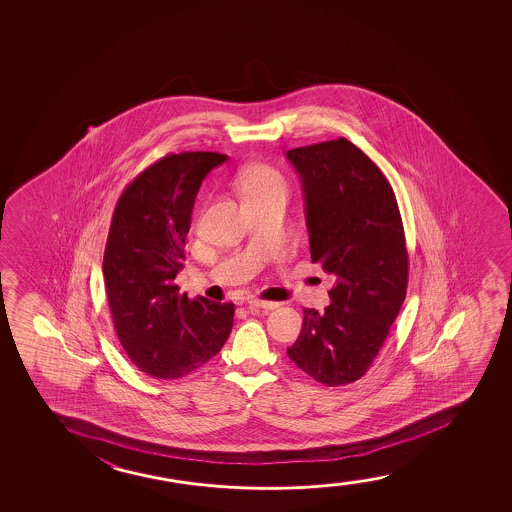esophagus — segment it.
Returning a JSON list of instances; mask_svg holds the SVG:
<instances>
[{
    "instance_id": "34e87169",
    "label": "esophagus",
    "mask_w": 512,
    "mask_h": 512,
    "mask_svg": "<svg viewBox=\"0 0 512 512\" xmlns=\"http://www.w3.org/2000/svg\"><path fill=\"white\" fill-rule=\"evenodd\" d=\"M248 304L253 306V308L260 309H276L280 306L278 302L262 301V299H257V297H250V299H248Z\"/></svg>"
}]
</instances>
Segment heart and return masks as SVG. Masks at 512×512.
Wrapping results in <instances>:
<instances>
[{
  "instance_id": "1",
  "label": "heart",
  "mask_w": 512,
  "mask_h": 512,
  "mask_svg": "<svg viewBox=\"0 0 512 512\" xmlns=\"http://www.w3.org/2000/svg\"><path fill=\"white\" fill-rule=\"evenodd\" d=\"M239 187L243 197L262 196L271 192H287V182L278 169L267 164H253L243 171L239 178Z\"/></svg>"
}]
</instances>
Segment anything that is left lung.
Returning a JSON list of instances; mask_svg holds the SVG:
<instances>
[{
	"instance_id": "left-lung-1",
	"label": "left lung",
	"mask_w": 512,
	"mask_h": 512,
	"mask_svg": "<svg viewBox=\"0 0 512 512\" xmlns=\"http://www.w3.org/2000/svg\"><path fill=\"white\" fill-rule=\"evenodd\" d=\"M309 248L334 285L323 311L304 309L290 360L327 386L350 385L378 357L406 299V236L392 185L346 138L292 148Z\"/></svg>"
}]
</instances>
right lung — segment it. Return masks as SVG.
<instances>
[{"instance_id":"right-lung-1","label":"right lung","mask_w":512,"mask_h":512,"mask_svg":"<svg viewBox=\"0 0 512 512\" xmlns=\"http://www.w3.org/2000/svg\"><path fill=\"white\" fill-rule=\"evenodd\" d=\"M217 152L168 154L120 194L106 239L103 276L113 325L127 357L155 379H178L222 350L234 323L232 302L178 295L185 238L197 190Z\"/></svg>"}]
</instances>
